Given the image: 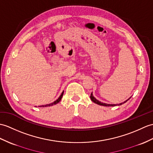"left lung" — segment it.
Masks as SVG:
<instances>
[{
  "label": "left lung",
  "mask_w": 153,
  "mask_h": 153,
  "mask_svg": "<svg viewBox=\"0 0 153 153\" xmlns=\"http://www.w3.org/2000/svg\"><path fill=\"white\" fill-rule=\"evenodd\" d=\"M90 98H91V100L93 101V102H94L95 104H98V105H103V106H115V105H122V104H125V103H126L128 100H130V98L131 97H130L128 99V100H126V101H125L124 102H122V103H120V104H105V103H103V102H100V101H99V100H97V99H96L94 97H93V93H92L91 94V96H90Z\"/></svg>",
  "instance_id": "8db88e82"
}]
</instances>
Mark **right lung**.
Here are the masks:
<instances>
[{
	"label": "right lung",
	"mask_w": 153,
	"mask_h": 153,
	"mask_svg": "<svg viewBox=\"0 0 153 153\" xmlns=\"http://www.w3.org/2000/svg\"><path fill=\"white\" fill-rule=\"evenodd\" d=\"M63 94H64V91L62 92V94H60V97H59V98L57 99V100H55L54 102L51 103V104H46V105H40V106H38V107H42V108H44V107H48V106H52V105H55V104H57V103H59V102L60 100H61V98H62V97Z\"/></svg>",
	"instance_id": "right-lung-1"
}]
</instances>
